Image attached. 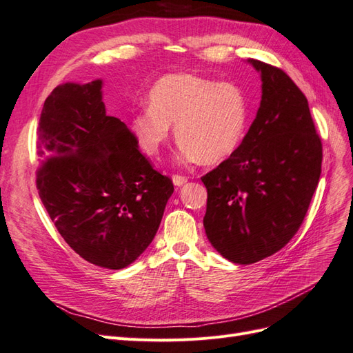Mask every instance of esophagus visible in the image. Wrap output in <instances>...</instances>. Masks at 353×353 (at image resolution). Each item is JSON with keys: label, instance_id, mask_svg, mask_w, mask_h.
Segmentation results:
<instances>
[{"label": "esophagus", "instance_id": "esophagus-1", "mask_svg": "<svg viewBox=\"0 0 353 353\" xmlns=\"http://www.w3.org/2000/svg\"><path fill=\"white\" fill-rule=\"evenodd\" d=\"M173 183H174V186H183L186 182H188V179L186 177H183V176H179V174H174L173 177Z\"/></svg>", "mask_w": 353, "mask_h": 353}]
</instances>
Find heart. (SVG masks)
I'll return each instance as SVG.
<instances>
[{
    "label": "heart",
    "mask_w": 353,
    "mask_h": 353,
    "mask_svg": "<svg viewBox=\"0 0 353 353\" xmlns=\"http://www.w3.org/2000/svg\"><path fill=\"white\" fill-rule=\"evenodd\" d=\"M148 105L132 119L137 146L158 157L176 128L185 163L216 164L243 142L248 123V99L234 83H216L195 74H168L154 83Z\"/></svg>",
    "instance_id": "obj_1"
}]
</instances>
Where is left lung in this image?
<instances>
[{"label":"left lung","mask_w":353,"mask_h":353,"mask_svg":"<svg viewBox=\"0 0 353 353\" xmlns=\"http://www.w3.org/2000/svg\"><path fill=\"white\" fill-rule=\"evenodd\" d=\"M261 100L239 148L201 177L204 228L219 253L250 265L275 254L303 221L321 176L322 145L307 99L284 70L248 59Z\"/></svg>","instance_id":"8db88e82"}]
</instances>
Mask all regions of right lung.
<instances>
[{"instance_id":"right-lung-1","label":"right lung","mask_w":353,"mask_h":353,"mask_svg":"<svg viewBox=\"0 0 353 353\" xmlns=\"http://www.w3.org/2000/svg\"><path fill=\"white\" fill-rule=\"evenodd\" d=\"M103 79L65 83L46 99L37 132L39 198L59 234L96 266L123 269L152 243L173 183L109 117Z\"/></svg>"}]
</instances>
